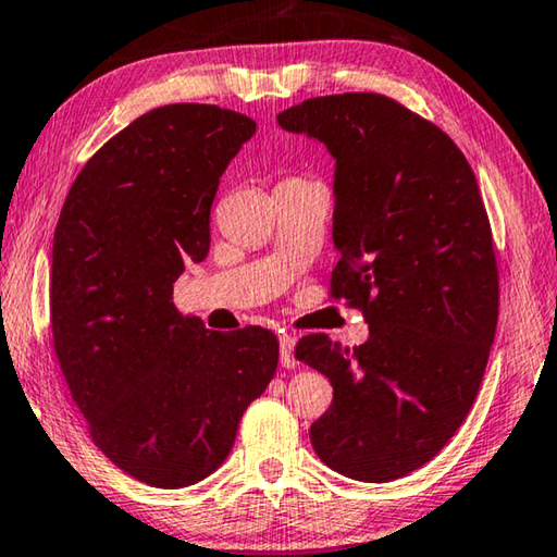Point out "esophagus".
I'll return each mask as SVG.
<instances>
[{"mask_svg":"<svg viewBox=\"0 0 557 557\" xmlns=\"http://www.w3.org/2000/svg\"><path fill=\"white\" fill-rule=\"evenodd\" d=\"M280 361H282V367H287V369L297 367L295 339L289 337V334H282V337H280Z\"/></svg>","mask_w":557,"mask_h":557,"instance_id":"obj_1","label":"esophagus"}]
</instances>
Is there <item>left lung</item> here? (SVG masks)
<instances>
[{
	"mask_svg": "<svg viewBox=\"0 0 557 557\" xmlns=\"http://www.w3.org/2000/svg\"><path fill=\"white\" fill-rule=\"evenodd\" d=\"M277 123L334 158L332 297L369 324L355 349L326 334L297 344L295 357L334 386L312 446L347 479L396 481L469 417L496 337L498 268L479 183L444 131L382 94L317 96Z\"/></svg>",
	"mask_w": 557,
	"mask_h": 557,
	"instance_id": "left-lung-1",
	"label": "left lung"
}]
</instances>
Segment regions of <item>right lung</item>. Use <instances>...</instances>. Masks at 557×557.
Instances as JSON below:
<instances>
[{"instance_id":"1","label":"right lung","mask_w":557,"mask_h":557,"mask_svg":"<svg viewBox=\"0 0 557 557\" xmlns=\"http://www.w3.org/2000/svg\"><path fill=\"white\" fill-rule=\"evenodd\" d=\"M255 128L210 103L148 111L82 168L57 223L59 367L94 444L156 488L213 473L277 369L270 330L213 332L173 305L185 262L210 250L220 175Z\"/></svg>"}]
</instances>
